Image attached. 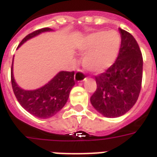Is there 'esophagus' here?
I'll list each match as a JSON object with an SVG mask.
<instances>
[{
  "label": "esophagus",
  "mask_w": 157,
  "mask_h": 157,
  "mask_svg": "<svg viewBox=\"0 0 157 157\" xmlns=\"http://www.w3.org/2000/svg\"><path fill=\"white\" fill-rule=\"evenodd\" d=\"M86 76L85 74L83 73V72L81 71V70H79L75 72V81L77 82H82L83 81H85L86 80Z\"/></svg>",
  "instance_id": "1"
}]
</instances>
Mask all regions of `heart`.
Segmentation results:
<instances>
[{"instance_id": "obj_1", "label": "heart", "mask_w": 157, "mask_h": 157, "mask_svg": "<svg viewBox=\"0 0 157 157\" xmlns=\"http://www.w3.org/2000/svg\"><path fill=\"white\" fill-rule=\"evenodd\" d=\"M121 37L116 31H99L86 36L79 49L83 58V65L89 71L101 73L110 68L118 57Z\"/></svg>"}]
</instances>
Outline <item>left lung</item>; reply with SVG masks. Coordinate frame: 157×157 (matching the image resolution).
<instances>
[{
	"label": "left lung",
	"instance_id": "8db88e82",
	"mask_svg": "<svg viewBox=\"0 0 157 157\" xmlns=\"http://www.w3.org/2000/svg\"><path fill=\"white\" fill-rule=\"evenodd\" d=\"M119 33L121 45L118 58L105 72L95 76L97 90L90 98L94 109L107 118H117L130 110L141 89V51L129 33L121 29Z\"/></svg>",
	"mask_w": 157,
	"mask_h": 157
}]
</instances>
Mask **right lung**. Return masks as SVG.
I'll use <instances>...</instances> for the list:
<instances>
[{
    "label": "right lung",
    "mask_w": 157,
    "mask_h": 157,
    "mask_svg": "<svg viewBox=\"0 0 157 157\" xmlns=\"http://www.w3.org/2000/svg\"><path fill=\"white\" fill-rule=\"evenodd\" d=\"M52 31L49 28L39 29L22 39L18 47L27 40L41 33ZM13 64L11 69V80L13 92L19 103L26 111L39 118H48L56 114L65 105L70 92L75 85L74 71H59L51 81L36 90H24L19 86L13 76Z\"/></svg>",
    "instance_id": "add662e5"
}]
</instances>
